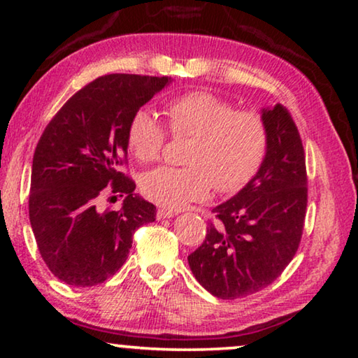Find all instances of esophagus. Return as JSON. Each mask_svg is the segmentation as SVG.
Returning a JSON list of instances; mask_svg holds the SVG:
<instances>
[{"instance_id":"obj_1","label":"esophagus","mask_w":358,"mask_h":358,"mask_svg":"<svg viewBox=\"0 0 358 358\" xmlns=\"http://www.w3.org/2000/svg\"><path fill=\"white\" fill-rule=\"evenodd\" d=\"M175 216V213L173 211H171V210H157V213H156V217L157 220H171V217H173Z\"/></svg>"}]
</instances>
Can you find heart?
<instances>
[{
	"mask_svg": "<svg viewBox=\"0 0 358 358\" xmlns=\"http://www.w3.org/2000/svg\"><path fill=\"white\" fill-rule=\"evenodd\" d=\"M173 136H191L187 167L161 166L142 177L143 196L164 208L178 210L203 201L215 186L232 194L259 172L268 148V129L254 112H237L229 102L203 92L187 93L167 104ZM167 132L155 112L143 107L132 115L128 145L143 162L159 157Z\"/></svg>",
	"mask_w": 358,
	"mask_h": 358,
	"instance_id": "obj_1",
	"label": "heart"
}]
</instances>
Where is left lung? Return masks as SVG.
<instances>
[{"label":"left lung","mask_w":358,"mask_h":358,"mask_svg":"<svg viewBox=\"0 0 358 358\" xmlns=\"http://www.w3.org/2000/svg\"><path fill=\"white\" fill-rule=\"evenodd\" d=\"M268 148L259 172L213 208L203 243L187 256L192 275L222 300L259 292L273 282L299 250L308 203L305 151L282 106L260 110Z\"/></svg>","instance_id":"obj_1"}]
</instances>
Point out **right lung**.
I'll return each mask as SVG.
<instances>
[{
    "mask_svg": "<svg viewBox=\"0 0 358 358\" xmlns=\"http://www.w3.org/2000/svg\"><path fill=\"white\" fill-rule=\"evenodd\" d=\"M171 77L108 74L77 92L47 124L33 156L29 222L48 270L69 286L92 287L123 266L136 229L156 207L120 172L132 115ZM107 184L126 193L120 212L101 214Z\"/></svg>",
    "mask_w": 358,
    "mask_h": 358,
    "instance_id": "1",
    "label": "right lung"
}]
</instances>
